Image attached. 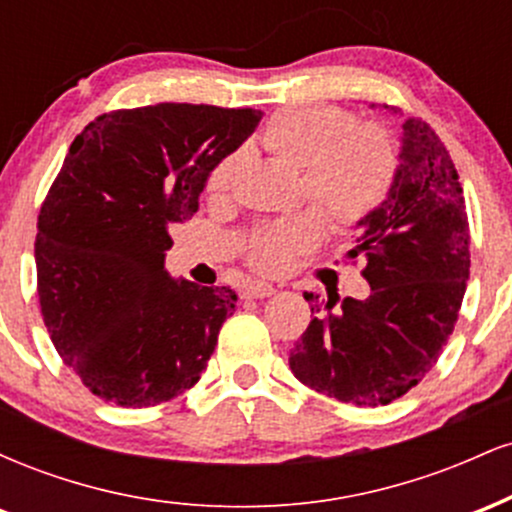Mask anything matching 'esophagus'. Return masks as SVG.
<instances>
[{
    "mask_svg": "<svg viewBox=\"0 0 512 512\" xmlns=\"http://www.w3.org/2000/svg\"><path fill=\"white\" fill-rule=\"evenodd\" d=\"M276 289L272 284H262V281H255V284H248L243 289V298H267L274 296Z\"/></svg>",
    "mask_w": 512,
    "mask_h": 512,
    "instance_id": "34e87169",
    "label": "esophagus"
}]
</instances>
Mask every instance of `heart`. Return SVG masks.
I'll return each mask as SVG.
<instances>
[{"label":"heart","mask_w":512,"mask_h":512,"mask_svg":"<svg viewBox=\"0 0 512 512\" xmlns=\"http://www.w3.org/2000/svg\"><path fill=\"white\" fill-rule=\"evenodd\" d=\"M264 149L303 168V199L313 202L334 228L366 221L390 195L397 173V151L390 134L332 105H298L279 110L262 129ZM238 156L223 158L209 173V195L231 190ZM325 221L303 211L267 223L248 245V262L257 272L276 276L320 243Z\"/></svg>","instance_id":"obj_1"}]
</instances>
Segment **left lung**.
Wrapping results in <instances>:
<instances>
[{
	"label": "left lung",
	"mask_w": 512,
	"mask_h": 512,
	"mask_svg": "<svg viewBox=\"0 0 512 512\" xmlns=\"http://www.w3.org/2000/svg\"><path fill=\"white\" fill-rule=\"evenodd\" d=\"M402 129L390 195L358 223L346 252L366 262L370 296L305 293L313 320L289 356L303 385L356 407L390 404L421 383L455 330L469 279L455 163L424 120L409 117Z\"/></svg>",
	"instance_id": "obj_1"
}]
</instances>
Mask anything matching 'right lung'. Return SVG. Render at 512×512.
Listing matches in <instances>:
<instances>
[{"label":"right lung","mask_w":512,"mask_h":512,"mask_svg":"<svg viewBox=\"0 0 512 512\" xmlns=\"http://www.w3.org/2000/svg\"><path fill=\"white\" fill-rule=\"evenodd\" d=\"M252 108L158 103L96 117L69 146L38 216L40 313L93 395L154 407L190 390L236 291L166 272L168 228L195 216L209 173L260 125Z\"/></svg>","instance_id":"right-lung-1"}]
</instances>
